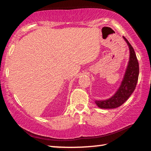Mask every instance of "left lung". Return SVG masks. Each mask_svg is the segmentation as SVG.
<instances>
[{
	"label": "left lung",
	"mask_w": 151,
	"mask_h": 151,
	"mask_svg": "<svg viewBox=\"0 0 151 151\" xmlns=\"http://www.w3.org/2000/svg\"><path fill=\"white\" fill-rule=\"evenodd\" d=\"M129 48V63L123 78L116 93L108 99L95 101V104L101 109H115L126 102L134 91L139 74V66L134 48L123 37Z\"/></svg>",
	"instance_id": "1"
}]
</instances>
